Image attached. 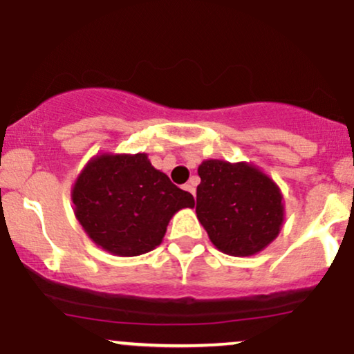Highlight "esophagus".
Returning <instances> with one entry per match:
<instances>
[{"label": "esophagus", "mask_w": 354, "mask_h": 354, "mask_svg": "<svg viewBox=\"0 0 354 354\" xmlns=\"http://www.w3.org/2000/svg\"><path fill=\"white\" fill-rule=\"evenodd\" d=\"M185 189L188 191V193H191L194 196V193H196V189H194V180H191L189 183H186L185 185Z\"/></svg>", "instance_id": "obj_1"}]
</instances>
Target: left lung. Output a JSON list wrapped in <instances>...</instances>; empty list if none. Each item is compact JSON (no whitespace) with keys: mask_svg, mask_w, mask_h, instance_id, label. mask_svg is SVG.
I'll use <instances>...</instances> for the list:
<instances>
[{"mask_svg":"<svg viewBox=\"0 0 354 354\" xmlns=\"http://www.w3.org/2000/svg\"><path fill=\"white\" fill-rule=\"evenodd\" d=\"M196 214L214 246L230 256H253L278 238L283 193L271 176L246 161H201Z\"/></svg>","mask_w":354,"mask_h":354,"instance_id":"1","label":"left lung"}]
</instances>
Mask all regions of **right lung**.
Here are the masks:
<instances>
[{
    "mask_svg": "<svg viewBox=\"0 0 354 354\" xmlns=\"http://www.w3.org/2000/svg\"><path fill=\"white\" fill-rule=\"evenodd\" d=\"M73 211L101 250L131 258L163 241L178 211L194 198L156 169L146 153H98L83 166L71 188Z\"/></svg>",
    "mask_w": 354,
    "mask_h": 354,
    "instance_id": "obj_1",
    "label": "right lung"
}]
</instances>
